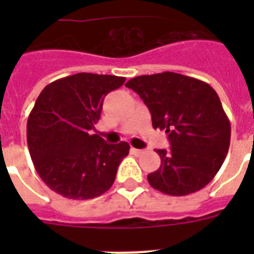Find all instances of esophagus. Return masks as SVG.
Here are the masks:
<instances>
[{
    "instance_id": "1",
    "label": "esophagus",
    "mask_w": 254,
    "mask_h": 254,
    "mask_svg": "<svg viewBox=\"0 0 254 254\" xmlns=\"http://www.w3.org/2000/svg\"><path fill=\"white\" fill-rule=\"evenodd\" d=\"M130 151H131V154H134V155H142L143 153H145L142 149H134V147H131Z\"/></svg>"
}]
</instances>
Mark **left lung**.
I'll list each match as a JSON object with an SVG mask.
<instances>
[{
    "label": "left lung",
    "instance_id": "8db88e82",
    "mask_svg": "<svg viewBox=\"0 0 254 254\" xmlns=\"http://www.w3.org/2000/svg\"><path fill=\"white\" fill-rule=\"evenodd\" d=\"M146 104L154 129L166 130L169 150L147 175L153 189L173 196L196 192L212 181L231 142V124L212 87L175 72L142 75L127 84Z\"/></svg>",
    "mask_w": 254,
    "mask_h": 254
}]
</instances>
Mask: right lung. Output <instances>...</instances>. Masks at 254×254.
Wrapping results in <instances>:
<instances>
[{"label": "right lung", "mask_w": 254, "mask_h": 254, "mask_svg": "<svg viewBox=\"0 0 254 254\" xmlns=\"http://www.w3.org/2000/svg\"><path fill=\"white\" fill-rule=\"evenodd\" d=\"M125 77L80 72L46 85L27 120V146L42 181L68 199H93L111 189L129 143L91 134L103 101Z\"/></svg>", "instance_id": "add662e5"}]
</instances>
